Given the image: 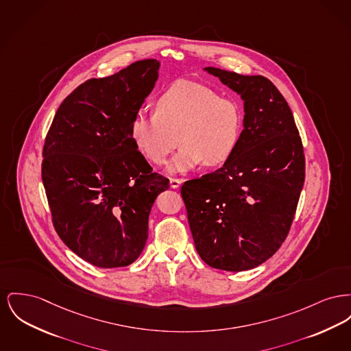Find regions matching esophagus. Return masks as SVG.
Returning <instances> with one entry per match:
<instances>
[{
  "label": "esophagus",
  "instance_id": "esophagus-1",
  "mask_svg": "<svg viewBox=\"0 0 351 351\" xmlns=\"http://www.w3.org/2000/svg\"><path fill=\"white\" fill-rule=\"evenodd\" d=\"M182 184V179H176V178H171L169 179V186L172 188H179Z\"/></svg>",
  "mask_w": 351,
  "mask_h": 351
}]
</instances>
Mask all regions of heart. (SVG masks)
<instances>
[{
  "label": "heart",
  "instance_id": "1",
  "mask_svg": "<svg viewBox=\"0 0 351 351\" xmlns=\"http://www.w3.org/2000/svg\"><path fill=\"white\" fill-rule=\"evenodd\" d=\"M154 110L152 115L134 118L131 139L155 165H165L179 141L182 149L169 167L171 172H184L202 163L226 165L241 142V106L206 84L173 83L155 99Z\"/></svg>",
  "mask_w": 351,
  "mask_h": 351
}]
</instances>
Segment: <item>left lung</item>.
<instances>
[{
  "mask_svg": "<svg viewBox=\"0 0 351 351\" xmlns=\"http://www.w3.org/2000/svg\"><path fill=\"white\" fill-rule=\"evenodd\" d=\"M206 70L241 95L243 136L229 162L186 180L180 193L202 260L241 271L265 263L288 236L305 182L304 145L288 102L268 78Z\"/></svg>",
  "mask_w": 351,
  "mask_h": 351,
  "instance_id": "left-lung-1",
  "label": "left lung"
}]
</instances>
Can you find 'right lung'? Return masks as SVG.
<instances>
[{
    "instance_id": "obj_1",
    "label": "right lung",
    "mask_w": 351,
    "mask_h": 351,
    "mask_svg": "<svg viewBox=\"0 0 351 351\" xmlns=\"http://www.w3.org/2000/svg\"><path fill=\"white\" fill-rule=\"evenodd\" d=\"M156 60L80 84L58 107L42 151V182L63 243L98 268L132 264L169 180L152 171L131 123L158 80Z\"/></svg>"
}]
</instances>
